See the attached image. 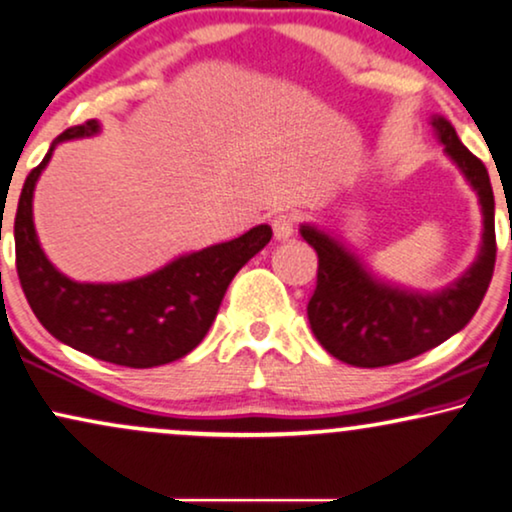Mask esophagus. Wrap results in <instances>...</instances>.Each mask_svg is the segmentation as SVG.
Returning <instances> with one entry per match:
<instances>
[{"label":"esophagus","mask_w":512,"mask_h":512,"mask_svg":"<svg viewBox=\"0 0 512 512\" xmlns=\"http://www.w3.org/2000/svg\"><path fill=\"white\" fill-rule=\"evenodd\" d=\"M296 230V216L294 214H280L272 218V232H275V240H287L294 235Z\"/></svg>","instance_id":"obj_1"}]
</instances>
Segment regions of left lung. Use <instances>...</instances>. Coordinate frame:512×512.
<instances>
[{"instance_id":"1","label":"left lung","mask_w":512,"mask_h":512,"mask_svg":"<svg viewBox=\"0 0 512 512\" xmlns=\"http://www.w3.org/2000/svg\"><path fill=\"white\" fill-rule=\"evenodd\" d=\"M447 155L477 190L484 214L480 256L459 282L423 296L376 282L362 263L324 232L303 225V240L317 251V284L308 301L310 329L322 348L353 367H388L423 355L473 320L496 263L494 192L482 159L459 141L454 126L433 117Z\"/></svg>"}]
</instances>
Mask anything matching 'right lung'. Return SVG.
<instances>
[{"mask_svg":"<svg viewBox=\"0 0 512 512\" xmlns=\"http://www.w3.org/2000/svg\"><path fill=\"white\" fill-rule=\"evenodd\" d=\"M96 131L98 122L89 119L65 129L56 143ZM53 145L25 178L13 221L18 280L32 313L51 336L96 360L131 369L181 360L207 336L232 277L270 242V225H256L237 240L176 258L141 280L72 282L44 256L32 223V192Z\"/></svg>","mask_w":512,"mask_h":512,"instance_id":"add662e5","label":"right lung"}]
</instances>
